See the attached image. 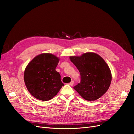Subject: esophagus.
I'll list each match as a JSON object with an SVG mask.
<instances>
[{"mask_svg":"<svg viewBox=\"0 0 134 134\" xmlns=\"http://www.w3.org/2000/svg\"><path fill=\"white\" fill-rule=\"evenodd\" d=\"M73 84H74V81H72L71 82L69 83V85L70 86H73Z\"/></svg>","mask_w":134,"mask_h":134,"instance_id":"obj_1","label":"esophagus"}]
</instances>
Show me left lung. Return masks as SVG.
Instances as JSON below:
<instances>
[{"instance_id":"left-lung-1","label":"left lung","mask_w":134,"mask_h":134,"mask_svg":"<svg viewBox=\"0 0 134 134\" xmlns=\"http://www.w3.org/2000/svg\"><path fill=\"white\" fill-rule=\"evenodd\" d=\"M69 59L79 70L81 81L74 89L84 99L94 101L109 89L112 80L110 69L98 54L89 52L81 56H71Z\"/></svg>"}]
</instances>
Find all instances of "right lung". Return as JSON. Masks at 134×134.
Instances as JSON below:
<instances>
[{
  "mask_svg": "<svg viewBox=\"0 0 134 134\" xmlns=\"http://www.w3.org/2000/svg\"><path fill=\"white\" fill-rule=\"evenodd\" d=\"M59 60L52 54L42 53L28 63L24 80L28 91L35 98L43 101L51 100L64 86L60 73L55 70Z\"/></svg>",
  "mask_w": 134,
  "mask_h": 134,
  "instance_id": "obj_1",
  "label": "right lung"
}]
</instances>
